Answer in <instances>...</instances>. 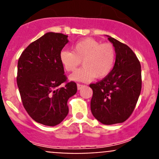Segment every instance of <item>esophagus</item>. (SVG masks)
<instances>
[{"label": "esophagus", "mask_w": 159, "mask_h": 159, "mask_svg": "<svg viewBox=\"0 0 159 159\" xmlns=\"http://www.w3.org/2000/svg\"><path fill=\"white\" fill-rule=\"evenodd\" d=\"M84 85H83V84H77V88H78V90H81V88L84 87Z\"/></svg>", "instance_id": "esophagus-1"}]
</instances>
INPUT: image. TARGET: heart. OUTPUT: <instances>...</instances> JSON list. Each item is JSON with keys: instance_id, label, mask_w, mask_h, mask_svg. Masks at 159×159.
<instances>
[{"instance_id": "1", "label": "heart", "mask_w": 159, "mask_h": 159, "mask_svg": "<svg viewBox=\"0 0 159 159\" xmlns=\"http://www.w3.org/2000/svg\"><path fill=\"white\" fill-rule=\"evenodd\" d=\"M60 61L67 71H72L82 63L83 67L70 75V81L89 82L94 78L108 76L114 68L115 51L111 44H102L93 38H84L72 45V51L62 50Z\"/></svg>"}]
</instances>
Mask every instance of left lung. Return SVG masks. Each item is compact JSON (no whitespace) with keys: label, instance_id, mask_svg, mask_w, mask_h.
<instances>
[{"label":"left lung","instance_id":"obj_1","mask_svg":"<svg viewBox=\"0 0 159 159\" xmlns=\"http://www.w3.org/2000/svg\"><path fill=\"white\" fill-rule=\"evenodd\" d=\"M115 48V63L104 79L90 84L93 91L91 111L104 125L124 122L137 104L142 89L141 65L129 46L106 35Z\"/></svg>","mask_w":159,"mask_h":159}]
</instances>
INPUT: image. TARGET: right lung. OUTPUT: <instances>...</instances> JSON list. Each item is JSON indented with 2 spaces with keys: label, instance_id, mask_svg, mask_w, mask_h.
<instances>
[{
  "label": "right lung",
  "instance_id": "1",
  "mask_svg": "<svg viewBox=\"0 0 159 159\" xmlns=\"http://www.w3.org/2000/svg\"><path fill=\"white\" fill-rule=\"evenodd\" d=\"M68 35L48 32L22 52L17 63V83L22 103L37 122L47 126L60 124L68 115V100L77 84L67 80L59 58L68 43Z\"/></svg>",
  "mask_w": 159,
  "mask_h": 159
}]
</instances>
